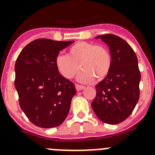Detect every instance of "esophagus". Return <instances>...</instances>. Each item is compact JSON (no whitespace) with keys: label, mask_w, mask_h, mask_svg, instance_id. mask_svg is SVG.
Listing matches in <instances>:
<instances>
[{"label":"esophagus","mask_w":155,"mask_h":155,"mask_svg":"<svg viewBox=\"0 0 155 155\" xmlns=\"http://www.w3.org/2000/svg\"><path fill=\"white\" fill-rule=\"evenodd\" d=\"M75 87H76L77 91H81V90H83L85 88V87H84V86L80 85V84H76V85H75Z\"/></svg>","instance_id":"esophagus-1"}]
</instances>
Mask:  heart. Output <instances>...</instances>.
Instances as JSON below:
<instances>
[{
	"mask_svg": "<svg viewBox=\"0 0 155 155\" xmlns=\"http://www.w3.org/2000/svg\"><path fill=\"white\" fill-rule=\"evenodd\" d=\"M56 67L66 79H72L78 75V81L89 83L96 78L102 80L109 74L112 67V57L104 46L92 42H78L68 50V55H58L55 60Z\"/></svg>",
	"mask_w": 155,
	"mask_h": 155,
	"instance_id": "obj_1",
	"label": "heart"
}]
</instances>
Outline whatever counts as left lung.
<instances>
[{
  "mask_svg": "<svg viewBox=\"0 0 155 155\" xmlns=\"http://www.w3.org/2000/svg\"><path fill=\"white\" fill-rule=\"evenodd\" d=\"M109 47L112 67L105 78L95 85L96 96L91 108L98 119L108 124H118L132 113L140 97V72L131 46L113 34L98 35Z\"/></svg>",
  "mask_w": 155,
  "mask_h": 155,
  "instance_id": "left-lung-1",
  "label": "left lung"
}]
</instances>
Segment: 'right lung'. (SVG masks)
<instances>
[{
  "instance_id": "obj_1",
  "label": "right lung",
  "mask_w": 155,
  "mask_h": 155,
  "mask_svg": "<svg viewBox=\"0 0 155 155\" xmlns=\"http://www.w3.org/2000/svg\"><path fill=\"white\" fill-rule=\"evenodd\" d=\"M74 41L39 39L25 46L16 61L15 87L28 120L41 128L58 127L68 116L74 84L60 74L55 60Z\"/></svg>"
}]
</instances>
